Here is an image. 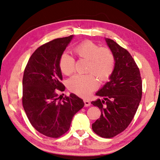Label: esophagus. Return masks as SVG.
<instances>
[{"label": "esophagus", "instance_id": "1", "mask_svg": "<svg viewBox=\"0 0 160 160\" xmlns=\"http://www.w3.org/2000/svg\"><path fill=\"white\" fill-rule=\"evenodd\" d=\"M83 102H84V103H85V107H89V106H90L91 103H90V102H89V100H84Z\"/></svg>", "mask_w": 160, "mask_h": 160}]
</instances>
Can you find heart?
Wrapping results in <instances>:
<instances>
[{"instance_id":"heart-1","label":"heart","mask_w":160,"mask_h":160,"mask_svg":"<svg viewBox=\"0 0 160 160\" xmlns=\"http://www.w3.org/2000/svg\"><path fill=\"white\" fill-rule=\"evenodd\" d=\"M76 56L88 60L86 75H76L67 81V87L71 92L85 97L98 88V81L109 79L114 71L115 58L112 50L107 47H101L92 41H85L73 49ZM62 73L70 75L75 71V62L67 53H63L59 62ZM95 76L94 77V76Z\"/></svg>"}]
</instances>
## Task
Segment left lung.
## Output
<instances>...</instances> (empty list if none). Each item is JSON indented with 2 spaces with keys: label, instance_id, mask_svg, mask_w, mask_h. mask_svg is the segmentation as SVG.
Returning <instances> with one entry per match:
<instances>
[{
  "label": "left lung",
  "instance_id": "left-lung-1",
  "mask_svg": "<svg viewBox=\"0 0 160 160\" xmlns=\"http://www.w3.org/2000/svg\"><path fill=\"white\" fill-rule=\"evenodd\" d=\"M115 58L110 81L96 94L102 97L91 102L101 111L92 123V130L102 138H112L125 130L138 109L142 98V79L139 68L128 51L113 40L106 38Z\"/></svg>",
  "mask_w": 160,
  "mask_h": 160
}]
</instances>
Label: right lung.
I'll return each mask as SVG.
<instances>
[{
	"instance_id": "right-lung-1",
	"label": "right lung",
	"mask_w": 160,
	"mask_h": 160,
	"mask_svg": "<svg viewBox=\"0 0 160 160\" xmlns=\"http://www.w3.org/2000/svg\"><path fill=\"white\" fill-rule=\"evenodd\" d=\"M72 35L51 41L37 48L24 70L22 104L30 122L41 134L58 138L70 128L73 116L84 106L74 93L60 98L64 92L60 68V57Z\"/></svg>"
}]
</instances>
